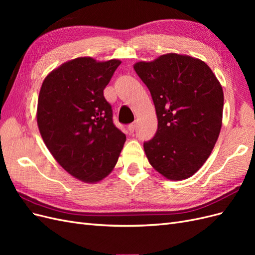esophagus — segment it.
Wrapping results in <instances>:
<instances>
[{
	"instance_id": "1",
	"label": "esophagus",
	"mask_w": 255,
	"mask_h": 255,
	"mask_svg": "<svg viewBox=\"0 0 255 255\" xmlns=\"http://www.w3.org/2000/svg\"><path fill=\"white\" fill-rule=\"evenodd\" d=\"M128 128V130H129L130 133H134V130L136 129V123L135 122L134 123H130Z\"/></svg>"
}]
</instances>
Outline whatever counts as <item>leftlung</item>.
<instances>
[{"instance_id": "left-lung-1", "label": "left lung", "mask_w": 255, "mask_h": 255, "mask_svg": "<svg viewBox=\"0 0 255 255\" xmlns=\"http://www.w3.org/2000/svg\"><path fill=\"white\" fill-rule=\"evenodd\" d=\"M149 88L157 130L143 143L155 170L168 180L194 175L211 155L222 126L223 91L204 61L168 53L134 65Z\"/></svg>"}]
</instances>
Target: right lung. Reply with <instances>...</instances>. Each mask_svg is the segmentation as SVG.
<instances>
[{
	"label": "right lung",
	"mask_w": 255,
	"mask_h": 255,
	"mask_svg": "<svg viewBox=\"0 0 255 255\" xmlns=\"http://www.w3.org/2000/svg\"><path fill=\"white\" fill-rule=\"evenodd\" d=\"M120 64L78 57L54 69L41 85L37 125L42 139L57 163L82 182L109 175L127 139L103 95Z\"/></svg>",
	"instance_id": "1"
}]
</instances>
